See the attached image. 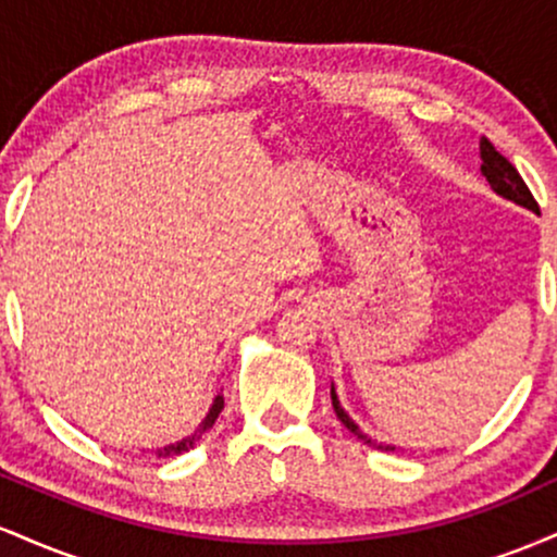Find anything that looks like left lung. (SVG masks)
Masks as SVG:
<instances>
[{"mask_svg": "<svg viewBox=\"0 0 557 557\" xmlns=\"http://www.w3.org/2000/svg\"><path fill=\"white\" fill-rule=\"evenodd\" d=\"M479 154H482V175L487 177V183L492 185V190H495V194L510 198V201L521 203V207L532 209V212H540V203L534 201L532 190L527 188V183H523V177L519 175V170H516L513 164H510L508 159H505L500 151H497L495 146L490 144L487 136H482V144H479ZM330 395H332V408H335L337 419H341L343 424L348 426V430L361 440V443H367L369 447H374V450H395V447H389V445L374 443L372 437H367V434H363L359 426H356V421L343 411L341 400H337V395H335V387H332Z\"/></svg>", "mask_w": 557, "mask_h": 557, "instance_id": "8db88e82", "label": "left lung"}]
</instances>
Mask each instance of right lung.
Instances as JSON below:
<instances>
[{"label":"right lung","mask_w":557,"mask_h":557,"mask_svg":"<svg viewBox=\"0 0 557 557\" xmlns=\"http://www.w3.org/2000/svg\"><path fill=\"white\" fill-rule=\"evenodd\" d=\"M222 408H225V398H222V395H216V398H214V406L209 408L207 419L201 421V426H198V430H196L194 434H188V437L181 440V443L168 445V447H162V450H157V456H159V458H172V456H181V453H185V450H190V447H194V445L198 443V440L203 437V432H207L209 426L214 424L216 417H220Z\"/></svg>","instance_id":"add662e5"}]
</instances>
